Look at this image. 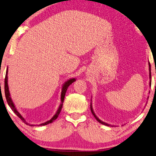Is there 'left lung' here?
I'll return each mask as SVG.
<instances>
[{"label": "left lung", "instance_id": "obj_1", "mask_svg": "<svg viewBox=\"0 0 156 156\" xmlns=\"http://www.w3.org/2000/svg\"><path fill=\"white\" fill-rule=\"evenodd\" d=\"M149 78H150V83H149V86L151 87V65H150V63H149ZM90 110H91V112H92V114L93 115V116H94V117L96 119H97V121H98L99 123H101V124H103V125H105V126H109V125L108 124H107V123H104V122H103V121H101V120H100L97 117V116H96L95 115V113H94V112H93V108H92V106H91V104H90Z\"/></svg>", "mask_w": 156, "mask_h": 156}]
</instances>
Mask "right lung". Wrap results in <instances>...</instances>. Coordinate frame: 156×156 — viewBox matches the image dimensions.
<instances>
[{
	"label": "right lung",
	"instance_id": "right-lung-1",
	"mask_svg": "<svg viewBox=\"0 0 156 156\" xmlns=\"http://www.w3.org/2000/svg\"><path fill=\"white\" fill-rule=\"evenodd\" d=\"M7 72H8V69H7V71H6V75H5V98H6V100H7V104H9V106H10L11 110H12L14 112V113H15V114L17 116H18V117L20 119H21L22 120V121H23V122L25 124H27V125H28V126H35V125H30V124L27 123L26 121H25V120L23 119V117H22L21 115L20 114V113L18 112V110L16 109L15 106H14L13 101H12V100H11V97H10V94H9V87H8V84H7ZM75 80H76L75 78L70 79V80H69L68 81H67L66 83L64 84L63 88H62V92H61V104H60V106H59L58 109L57 110V112H56L55 115L54 116V117L52 119H51L50 121H46V123H44L40 124V126L48 125V124L52 123L54 121L56 120V119H57V117H58V115L60 114V112H61V110L62 109V107H63V101H64L65 95H66V93L67 91V89H68V87L70 85V84H72V83H73Z\"/></svg>",
	"mask_w": 156,
	"mask_h": 156
}]
</instances>
